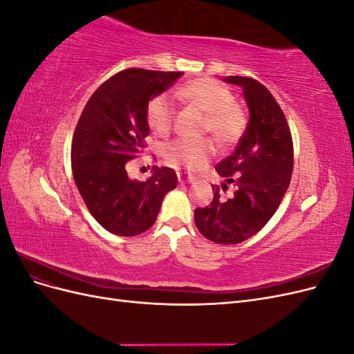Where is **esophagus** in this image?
Returning a JSON list of instances; mask_svg holds the SVG:
<instances>
[{"instance_id": "esophagus-1", "label": "esophagus", "mask_w": 354, "mask_h": 354, "mask_svg": "<svg viewBox=\"0 0 354 354\" xmlns=\"http://www.w3.org/2000/svg\"><path fill=\"white\" fill-rule=\"evenodd\" d=\"M177 178H178V183L180 185H186V183H192V181L195 180V177H192L186 173H177Z\"/></svg>"}]
</instances>
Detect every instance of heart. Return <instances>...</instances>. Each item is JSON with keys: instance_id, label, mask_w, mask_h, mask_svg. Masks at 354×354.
<instances>
[{"instance_id": "1", "label": "heart", "mask_w": 354, "mask_h": 354, "mask_svg": "<svg viewBox=\"0 0 354 354\" xmlns=\"http://www.w3.org/2000/svg\"><path fill=\"white\" fill-rule=\"evenodd\" d=\"M177 94L186 103L205 112L203 131H209L220 145H233L243 136L248 125L246 113L233 102V94L224 85L201 78L181 85ZM173 118L174 109L168 95L159 94L147 103L146 122L153 134L165 137L173 127ZM212 151L214 147L207 138H177L165 145L164 158L171 165L198 169L208 162Z\"/></svg>"}]
</instances>
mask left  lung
<instances>
[{
    "mask_svg": "<svg viewBox=\"0 0 354 354\" xmlns=\"http://www.w3.org/2000/svg\"><path fill=\"white\" fill-rule=\"evenodd\" d=\"M224 81L239 85L250 109V122L236 149L216 167L236 190L226 199L220 186L212 185L214 199L195 209V224L207 239L234 245L260 232L281 205L292 176L294 146L281 106L261 82L246 77Z\"/></svg>",
    "mask_w": 354,
    "mask_h": 354,
    "instance_id": "left-lung-1",
    "label": "left lung"
}]
</instances>
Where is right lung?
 <instances>
[{"mask_svg":"<svg viewBox=\"0 0 354 354\" xmlns=\"http://www.w3.org/2000/svg\"><path fill=\"white\" fill-rule=\"evenodd\" d=\"M183 72L130 68L93 93L75 128L71 162L75 185L91 216L118 236L153 226L162 199L176 189V171L153 167L146 181L130 180L125 164L137 158L149 134L147 103Z\"/></svg>","mask_w":354,"mask_h":354,"instance_id":"1","label":"right lung"}]
</instances>
